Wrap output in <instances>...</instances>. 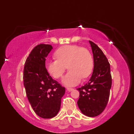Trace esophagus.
<instances>
[{
    "label": "esophagus",
    "instance_id": "esophagus-1",
    "mask_svg": "<svg viewBox=\"0 0 134 134\" xmlns=\"http://www.w3.org/2000/svg\"><path fill=\"white\" fill-rule=\"evenodd\" d=\"M73 90H74V89L71 88V87H67V90L68 91H72Z\"/></svg>",
    "mask_w": 134,
    "mask_h": 134
}]
</instances>
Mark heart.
<instances>
[{"label": "heart", "mask_w": 134, "mask_h": 134, "mask_svg": "<svg viewBox=\"0 0 134 134\" xmlns=\"http://www.w3.org/2000/svg\"><path fill=\"white\" fill-rule=\"evenodd\" d=\"M55 57L57 59L46 61V69L53 77L58 79L62 76L67 66L69 71L62 79L65 86L76 85L82 77H87L93 71V56L85 48L74 44L63 46L56 50Z\"/></svg>", "instance_id": "heart-1"}]
</instances>
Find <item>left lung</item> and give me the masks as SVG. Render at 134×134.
I'll return each mask as SVG.
<instances>
[{
    "label": "left lung",
    "mask_w": 134,
    "mask_h": 134,
    "mask_svg": "<svg viewBox=\"0 0 134 134\" xmlns=\"http://www.w3.org/2000/svg\"><path fill=\"white\" fill-rule=\"evenodd\" d=\"M94 59V69L89 82L77 88L79 98L77 104L86 116L94 117L100 115L107 107L111 87L110 65L107 57L98 45L90 41Z\"/></svg>",
    "instance_id": "left-lung-1"
}]
</instances>
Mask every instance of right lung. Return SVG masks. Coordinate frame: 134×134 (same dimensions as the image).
<instances>
[{
    "instance_id": "add662e5",
    "label": "right lung",
    "mask_w": 134,
    "mask_h": 134,
    "mask_svg": "<svg viewBox=\"0 0 134 134\" xmlns=\"http://www.w3.org/2000/svg\"><path fill=\"white\" fill-rule=\"evenodd\" d=\"M52 45L40 44L31 52L23 71L24 86L29 102L36 114L43 118L57 115L65 89L52 79L45 67Z\"/></svg>"
}]
</instances>
